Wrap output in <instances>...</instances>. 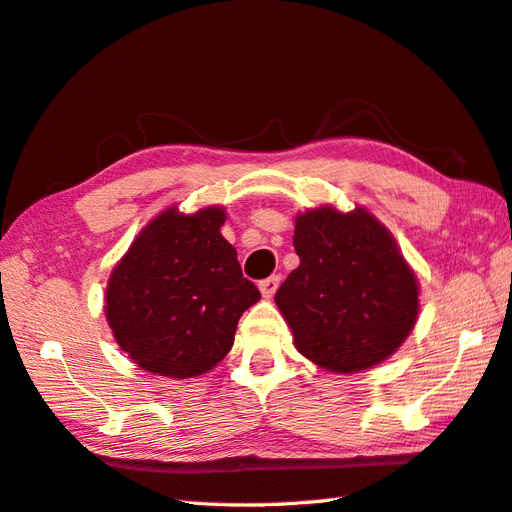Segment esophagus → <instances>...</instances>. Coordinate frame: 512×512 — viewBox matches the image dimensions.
I'll return each instance as SVG.
<instances>
[{"label":"esophagus","mask_w":512,"mask_h":512,"mask_svg":"<svg viewBox=\"0 0 512 512\" xmlns=\"http://www.w3.org/2000/svg\"><path fill=\"white\" fill-rule=\"evenodd\" d=\"M279 281H281V277L279 275H273V277H268V279H264V281H259V290H262V295L266 297V299H270L277 292V288H279Z\"/></svg>","instance_id":"34e87169"}]
</instances>
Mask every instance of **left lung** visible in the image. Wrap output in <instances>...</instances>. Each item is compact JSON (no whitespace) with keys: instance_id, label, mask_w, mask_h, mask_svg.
Listing matches in <instances>:
<instances>
[{"instance_id":"8db88e82","label":"left lung","mask_w":512,"mask_h":512,"mask_svg":"<svg viewBox=\"0 0 512 512\" xmlns=\"http://www.w3.org/2000/svg\"><path fill=\"white\" fill-rule=\"evenodd\" d=\"M299 268L275 301L297 350L330 372H361L394 354L418 319V279L365 209L330 206L295 222Z\"/></svg>"}]
</instances>
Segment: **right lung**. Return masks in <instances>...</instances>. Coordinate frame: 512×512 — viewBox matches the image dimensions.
Returning <instances> with one entry per match:
<instances>
[{
	"instance_id": "add662e5",
	"label": "right lung",
	"mask_w": 512,
	"mask_h": 512,
	"mask_svg": "<svg viewBox=\"0 0 512 512\" xmlns=\"http://www.w3.org/2000/svg\"><path fill=\"white\" fill-rule=\"evenodd\" d=\"M224 209H176L151 220L112 270L107 323L138 367L169 378L209 372L228 354L237 321L262 299L220 233Z\"/></svg>"
}]
</instances>
